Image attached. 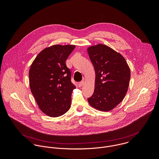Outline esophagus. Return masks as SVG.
Masks as SVG:
<instances>
[{
  "label": "esophagus",
  "mask_w": 159,
  "mask_h": 159,
  "mask_svg": "<svg viewBox=\"0 0 159 159\" xmlns=\"http://www.w3.org/2000/svg\"><path fill=\"white\" fill-rule=\"evenodd\" d=\"M84 84V81H81V82H80L79 83V84H78V86H79V87L80 88H81V87H82L83 86V84Z\"/></svg>",
  "instance_id": "esophagus-1"
}]
</instances>
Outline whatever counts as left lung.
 <instances>
[{
  "label": "left lung",
  "instance_id": "1",
  "mask_svg": "<svg viewBox=\"0 0 159 159\" xmlns=\"http://www.w3.org/2000/svg\"><path fill=\"white\" fill-rule=\"evenodd\" d=\"M88 52L95 72L94 92L88 102L99 111H111L125 96L130 68L124 57L108 46H91Z\"/></svg>",
  "mask_w": 159,
  "mask_h": 159
}]
</instances>
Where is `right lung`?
<instances>
[{
	"label": "right lung",
	"mask_w": 159,
	"mask_h": 159,
	"mask_svg": "<svg viewBox=\"0 0 159 159\" xmlns=\"http://www.w3.org/2000/svg\"><path fill=\"white\" fill-rule=\"evenodd\" d=\"M75 46L55 45L43 49L29 70V85L39 108L48 116L59 117L70 108L71 71L66 61Z\"/></svg>",
	"instance_id": "1"
}]
</instances>
